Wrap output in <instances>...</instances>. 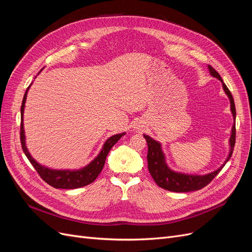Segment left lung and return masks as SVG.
<instances>
[{"mask_svg": "<svg viewBox=\"0 0 252 252\" xmlns=\"http://www.w3.org/2000/svg\"><path fill=\"white\" fill-rule=\"evenodd\" d=\"M208 69L210 74L213 78L218 79L219 81L222 82L223 89L225 94H227L228 98L230 101V110L232 113V117L234 120V123L231 128L230 132V139H229V154L226 158L225 162L222 164V166L215 171H211L207 174H189L184 172H179L172 170L168 164L166 163V157L162 149V144L154 140L151 136L144 134V138L147 142L148 145V154H147V161H148V170L151 174L152 179L155 180L157 185L161 188H164L166 190L173 192H189V191H195V190H200L207 186L209 183L215 179L218 173L222 170L225 164L229 161V158L232 156V151L234 148L235 143V106L232 94H230L229 89L224 84L220 75L216 71V69L208 65Z\"/></svg>", "mask_w": 252, "mask_h": 252, "instance_id": "obj_1", "label": "left lung"}]
</instances>
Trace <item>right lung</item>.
I'll return each mask as SVG.
<instances>
[{"instance_id": "1", "label": "right lung", "mask_w": 252, "mask_h": 252, "mask_svg": "<svg viewBox=\"0 0 252 252\" xmlns=\"http://www.w3.org/2000/svg\"><path fill=\"white\" fill-rule=\"evenodd\" d=\"M42 71V70H41ZM40 71V72H41ZM39 72V73H40ZM32 86V84L26 89V93L23 97V102L21 106V144L22 149L24 151L25 156L29 159V162L34 167V169L40 174V177L49 184L50 186L55 188L61 189H75L89 185L93 183L97 175L101 173L103 167L105 165L106 157H107L110 149L114 146L122 136L125 134V132L114 134L110 138L105 141L101 151L98 155L91 161L88 165L84 166L83 168L80 169H52L49 167L43 166L40 163H37L35 159L29 154V151L26 147V138H25V130H24V109H25V103L27 93Z\"/></svg>"}]
</instances>
